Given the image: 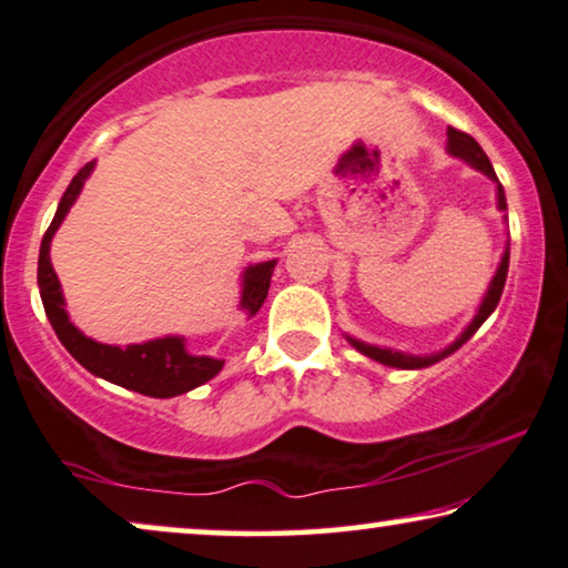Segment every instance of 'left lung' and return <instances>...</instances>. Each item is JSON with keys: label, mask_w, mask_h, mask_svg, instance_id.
<instances>
[{"label": "left lung", "mask_w": 568, "mask_h": 568, "mask_svg": "<svg viewBox=\"0 0 568 568\" xmlns=\"http://www.w3.org/2000/svg\"><path fill=\"white\" fill-rule=\"evenodd\" d=\"M447 138H449V142H447V150H449L452 155H455V158H463L465 163H470V165H473V169H478L480 173H486V176H488L490 181H496V200H498V210H506L504 186L498 184L494 165H490L488 155L483 153V148L478 145V142H475V140L470 138V134H465V132L455 130V126H449V130H447ZM506 272H509V246H506V252H504V256H501V264H498L496 275H494V280H490V285H488L486 296H483V304H480V308H478V314L473 316V322L467 324L463 335H459V337L455 339V343H452L449 347H444L442 353H434V355H407V353H399V351H389V347L366 345V343H361V339H353V337H347V343H351V345L355 347V351H361L363 355H368V358H374V361L384 363V366H395V368H426V366H430V363H436V361L447 358V355L455 353L457 347H463V345L467 343V339H470V337L475 335V332L480 329V324L486 322L490 314H494V308L498 306V301H501L504 283H506Z\"/></svg>", "instance_id": "obj_1"}]
</instances>
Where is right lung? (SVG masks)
I'll list each match as a JSON object with an SVG mask.
<instances>
[{
	"instance_id": "right-lung-1",
	"label": "right lung",
	"mask_w": 568,
	"mask_h": 568,
	"mask_svg": "<svg viewBox=\"0 0 568 568\" xmlns=\"http://www.w3.org/2000/svg\"><path fill=\"white\" fill-rule=\"evenodd\" d=\"M93 163H85L78 171V176L70 181L67 192L62 194V202H59L54 221H51L49 231L43 233L41 252H38V288H41V301L43 308H47V316L54 327L59 343H62L74 361L80 366H85L90 374L101 376V379L119 384V387L140 392V395L148 397H176L184 395V392L200 387L213 379V376L223 368L221 358H210V355H192L186 351L184 337H158L148 339V343L140 345H103L95 343L82 335V332L74 327L67 316L64 308V296L62 285H59V277L54 267H51V239L59 225H62L64 215L70 213V207L78 200L82 192V184L93 171ZM277 260L260 262L246 267L244 272V288H241V308L248 316L260 312L264 298H267L270 291V277L272 270H275Z\"/></svg>"
}]
</instances>
